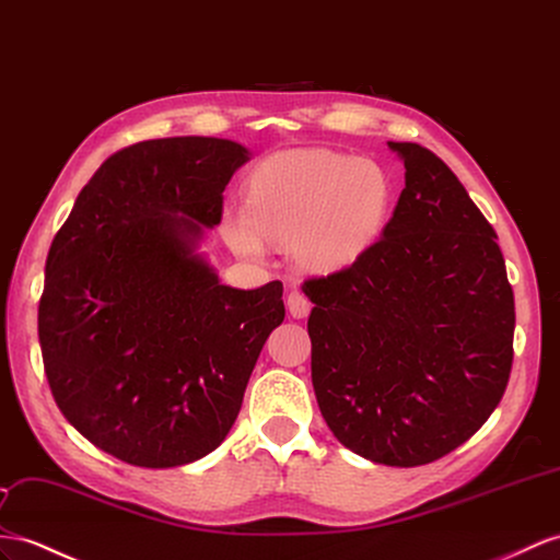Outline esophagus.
<instances>
[{"instance_id": "1", "label": "esophagus", "mask_w": 560, "mask_h": 560, "mask_svg": "<svg viewBox=\"0 0 560 560\" xmlns=\"http://www.w3.org/2000/svg\"><path fill=\"white\" fill-rule=\"evenodd\" d=\"M285 305H289V312H291V317L293 319H303V317H307L310 314V300L300 293V291H291L289 293V300H285Z\"/></svg>"}]
</instances>
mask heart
<instances>
[{
    "label": "heart",
    "mask_w": 560,
    "mask_h": 560,
    "mask_svg": "<svg viewBox=\"0 0 560 560\" xmlns=\"http://www.w3.org/2000/svg\"><path fill=\"white\" fill-rule=\"evenodd\" d=\"M393 203L395 184L381 163L331 149H295L250 172L246 208L224 210L222 234L248 260H262L267 238H289L300 269L331 275L374 246Z\"/></svg>",
    "instance_id": "b5f03b06"
}]
</instances>
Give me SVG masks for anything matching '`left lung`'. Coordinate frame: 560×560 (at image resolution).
Returning a JSON list of instances; mask_svg holds the SVG:
<instances>
[{
    "mask_svg": "<svg viewBox=\"0 0 560 560\" xmlns=\"http://www.w3.org/2000/svg\"><path fill=\"white\" fill-rule=\"evenodd\" d=\"M405 189L352 267L305 281L312 385L340 444L423 466L490 419L513 362L515 307L485 214L440 158L388 141Z\"/></svg>",
    "mask_w": 560,
    "mask_h": 560,
    "instance_id": "left-lung-1",
    "label": "left lung"
}]
</instances>
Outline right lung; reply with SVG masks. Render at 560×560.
Instances as JSON below:
<instances>
[{
    "instance_id": "1",
    "label": "right lung",
    "mask_w": 560,
    "mask_h": 560,
    "mask_svg": "<svg viewBox=\"0 0 560 560\" xmlns=\"http://www.w3.org/2000/svg\"><path fill=\"white\" fill-rule=\"evenodd\" d=\"M238 141L170 137L110 155L54 236L37 334L61 413L125 464L172 468L232 430L283 285L243 291L200 250Z\"/></svg>"
}]
</instances>
